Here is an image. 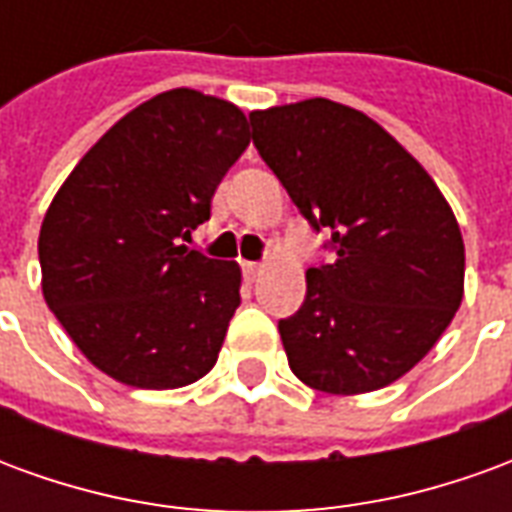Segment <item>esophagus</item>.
<instances>
[{"label":"esophagus","mask_w":512,"mask_h":512,"mask_svg":"<svg viewBox=\"0 0 512 512\" xmlns=\"http://www.w3.org/2000/svg\"><path fill=\"white\" fill-rule=\"evenodd\" d=\"M260 271H263V266H260V263H249V260H244L246 279H252V282H255V279L260 277Z\"/></svg>","instance_id":"1"}]
</instances>
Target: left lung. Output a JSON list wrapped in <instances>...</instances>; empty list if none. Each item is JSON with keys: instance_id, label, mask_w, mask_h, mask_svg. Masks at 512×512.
<instances>
[{"instance_id": "1", "label": "left lung", "mask_w": 512, "mask_h": 512, "mask_svg": "<svg viewBox=\"0 0 512 512\" xmlns=\"http://www.w3.org/2000/svg\"><path fill=\"white\" fill-rule=\"evenodd\" d=\"M252 142L332 263L279 321L290 370L329 395L373 392L436 345L463 299V238L419 161L329 98L252 112Z\"/></svg>"}]
</instances>
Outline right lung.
<instances>
[{"instance_id":"add662e5","label":"right lung","mask_w":512,"mask_h":512,"mask_svg":"<svg viewBox=\"0 0 512 512\" xmlns=\"http://www.w3.org/2000/svg\"><path fill=\"white\" fill-rule=\"evenodd\" d=\"M249 145L238 106L169 90L117 120L73 167L38 238L43 296L120 384L178 389L219 359L241 268L180 241Z\"/></svg>"}]
</instances>
